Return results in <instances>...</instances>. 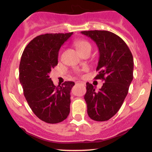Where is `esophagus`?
<instances>
[{
    "instance_id": "1",
    "label": "esophagus",
    "mask_w": 152,
    "mask_h": 152,
    "mask_svg": "<svg viewBox=\"0 0 152 152\" xmlns=\"http://www.w3.org/2000/svg\"><path fill=\"white\" fill-rule=\"evenodd\" d=\"M76 83V84H79V83H80V84H83V82H81V81H77Z\"/></svg>"
}]
</instances>
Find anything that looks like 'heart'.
Listing matches in <instances>:
<instances>
[{
  "label": "heart",
  "instance_id": "1",
  "mask_svg": "<svg viewBox=\"0 0 152 152\" xmlns=\"http://www.w3.org/2000/svg\"><path fill=\"white\" fill-rule=\"evenodd\" d=\"M75 46L76 47V48H77V50L79 51L80 53L91 48V43L88 41H86V40H78V41H76L75 42ZM77 73L78 74V71Z\"/></svg>",
  "mask_w": 152,
  "mask_h": 152
}]
</instances>
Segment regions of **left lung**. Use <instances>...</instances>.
<instances>
[{"mask_svg":"<svg viewBox=\"0 0 152 152\" xmlns=\"http://www.w3.org/2000/svg\"><path fill=\"white\" fill-rule=\"evenodd\" d=\"M97 45L99 59L95 79L104 81L96 91L86 83L84 99L88 116L96 121H107L119 110L133 80L134 58L126 43L117 35L107 31H81Z\"/></svg>","mask_w":152,"mask_h":152,"instance_id":"1","label":"left lung"}]
</instances>
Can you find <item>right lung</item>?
I'll list each match as a JSON object with an SVG mask.
<instances>
[{
	"label": "right lung",
	"mask_w": 152,
	"mask_h": 152,
	"mask_svg": "<svg viewBox=\"0 0 152 152\" xmlns=\"http://www.w3.org/2000/svg\"><path fill=\"white\" fill-rule=\"evenodd\" d=\"M69 34H46L36 36L23 52L19 80L29 106L38 118L48 124L65 120L70 112L73 81L53 84L49 74L58 64L60 48L71 37Z\"/></svg>",
	"instance_id": "right-lung-1"
}]
</instances>
